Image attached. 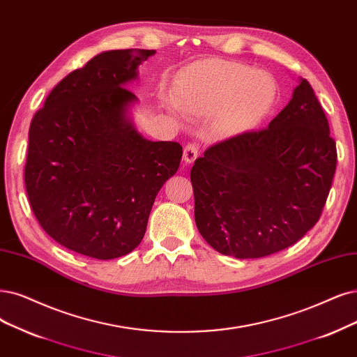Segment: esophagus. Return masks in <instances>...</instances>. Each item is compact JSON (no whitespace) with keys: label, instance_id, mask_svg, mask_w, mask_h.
Here are the masks:
<instances>
[{"label":"esophagus","instance_id":"esophagus-1","mask_svg":"<svg viewBox=\"0 0 357 357\" xmlns=\"http://www.w3.org/2000/svg\"><path fill=\"white\" fill-rule=\"evenodd\" d=\"M197 155H199V147H197L195 144H188L187 147L183 149V162L187 165H192Z\"/></svg>","mask_w":357,"mask_h":357}]
</instances>
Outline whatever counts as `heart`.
Masks as SVG:
<instances>
[{
	"mask_svg": "<svg viewBox=\"0 0 357 357\" xmlns=\"http://www.w3.org/2000/svg\"><path fill=\"white\" fill-rule=\"evenodd\" d=\"M174 91L175 97L163 98L166 109L176 116H210L219 138H234L259 128L278 97V86L269 73L222 59L190 64L178 75Z\"/></svg>",
	"mask_w": 357,
	"mask_h": 357,
	"instance_id": "1",
	"label": "heart"
}]
</instances>
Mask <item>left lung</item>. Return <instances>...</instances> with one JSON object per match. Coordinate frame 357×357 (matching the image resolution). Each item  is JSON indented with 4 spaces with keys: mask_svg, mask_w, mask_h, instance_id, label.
Wrapping results in <instances>:
<instances>
[{
    "mask_svg": "<svg viewBox=\"0 0 357 357\" xmlns=\"http://www.w3.org/2000/svg\"><path fill=\"white\" fill-rule=\"evenodd\" d=\"M335 166L328 119L310 84L300 79L268 128L222 141L197 158L195 225L225 256L281 252L319 220Z\"/></svg>",
    "mask_w": 357,
    "mask_h": 357,
    "instance_id": "obj_1",
    "label": "left lung"
}]
</instances>
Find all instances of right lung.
Returning a JSON list of instances; mask_svg holds the SVG:
<instances>
[{
  "mask_svg": "<svg viewBox=\"0 0 357 357\" xmlns=\"http://www.w3.org/2000/svg\"><path fill=\"white\" fill-rule=\"evenodd\" d=\"M154 50L92 57L50 92L29 128L24 185L39 225L60 245L109 260L137 248L155 195L176 174L182 147L145 139L125 88Z\"/></svg>",
  "mask_w": 357,
  "mask_h": 357,
  "instance_id": "1",
  "label": "right lung"
}]
</instances>
